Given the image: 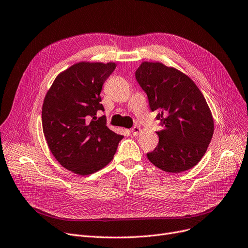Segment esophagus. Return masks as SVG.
Here are the masks:
<instances>
[{
    "mask_svg": "<svg viewBox=\"0 0 248 248\" xmlns=\"http://www.w3.org/2000/svg\"><path fill=\"white\" fill-rule=\"evenodd\" d=\"M140 131H141V129H140V126H134L133 129H132V134H133V136H137L138 135L139 133H140Z\"/></svg>",
    "mask_w": 248,
    "mask_h": 248,
    "instance_id": "obj_1",
    "label": "esophagus"
}]
</instances>
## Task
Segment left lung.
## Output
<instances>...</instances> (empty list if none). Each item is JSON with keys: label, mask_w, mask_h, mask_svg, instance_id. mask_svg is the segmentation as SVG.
<instances>
[{"label": "left lung", "mask_w": 248, "mask_h": 248, "mask_svg": "<svg viewBox=\"0 0 248 248\" xmlns=\"http://www.w3.org/2000/svg\"><path fill=\"white\" fill-rule=\"evenodd\" d=\"M136 78L157 110L159 142L149 161L172 173L195 167L205 154L214 134V118L201 91L184 72L161 62L143 61Z\"/></svg>", "instance_id": "1"}]
</instances>
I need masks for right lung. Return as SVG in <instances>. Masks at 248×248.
<instances>
[{"mask_svg": "<svg viewBox=\"0 0 248 248\" xmlns=\"http://www.w3.org/2000/svg\"><path fill=\"white\" fill-rule=\"evenodd\" d=\"M114 62L81 61L60 72L44 99L43 132L48 147L63 168L88 176L112 160L124 136L106 125L100 93Z\"/></svg>", "mask_w": 248, "mask_h": 248, "instance_id": "obj_1", "label": "right lung"}]
</instances>
